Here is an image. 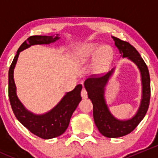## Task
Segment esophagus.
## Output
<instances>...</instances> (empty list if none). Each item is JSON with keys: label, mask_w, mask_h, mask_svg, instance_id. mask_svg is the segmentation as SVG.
<instances>
[{"label": "esophagus", "mask_w": 158, "mask_h": 158, "mask_svg": "<svg viewBox=\"0 0 158 158\" xmlns=\"http://www.w3.org/2000/svg\"><path fill=\"white\" fill-rule=\"evenodd\" d=\"M81 95H82V98H87V97H88V94H87V92L85 89H82V92H81Z\"/></svg>", "instance_id": "obj_1"}]
</instances>
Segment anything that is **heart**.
<instances>
[{
	"instance_id": "obj_1",
	"label": "heart",
	"mask_w": 158,
	"mask_h": 158,
	"mask_svg": "<svg viewBox=\"0 0 158 158\" xmlns=\"http://www.w3.org/2000/svg\"><path fill=\"white\" fill-rule=\"evenodd\" d=\"M113 57L114 52L109 46L89 43L76 49L73 60L78 66H83L95 58L91 66V71L95 75H101L109 69Z\"/></svg>"
}]
</instances>
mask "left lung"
<instances>
[{"label":"left lung","instance_id":"8db88e82","mask_svg":"<svg viewBox=\"0 0 158 158\" xmlns=\"http://www.w3.org/2000/svg\"><path fill=\"white\" fill-rule=\"evenodd\" d=\"M114 45L118 49L122 58H128L139 69L142 85L141 103L136 114L129 119H118L111 113L105 98V91L108 82L113 75L114 68L105 76L89 78L84 82L88 97L93 105V118L100 133L110 138H119L128 135L142 121L147 113L150 103L151 87L150 75L147 65L137 49L126 41L113 36Z\"/></svg>","mask_w":158,"mask_h":158}]
</instances>
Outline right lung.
I'll return each instance as SVG.
<instances>
[{"label":"right lung","mask_w":158,"mask_h":158,"mask_svg":"<svg viewBox=\"0 0 158 158\" xmlns=\"http://www.w3.org/2000/svg\"><path fill=\"white\" fill-rule=\"evenodd\" d=\"M59 34L54 36H31L21 44L11 63L8 74L9 98L11 108L17 120L33 135L43 138H56L65 132L69 126L71 116L82 100L81 84L73 91L66 92L60 102L50 111L42 114L31 112L24 107L17 95L14 79V70L21 51L33 45H43L54 43L60 39Z\"/></svg>","instance_id":"1"}]
</instances>
